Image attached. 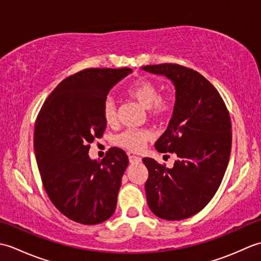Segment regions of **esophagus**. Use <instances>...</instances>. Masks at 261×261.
<instances>
[{
	"label": "esophagus",
	"instance_id": "esophagus-1",
	"mask_svg": "<svg viewBox=\"0 0 261 261\" xmlns=\"http://www.w3.org/2000/svg\"><path fill=\"white\" fill-rule=\"evenodd\" d=\"M129 162L130 164H139L141 163V158L140 157H137V156H129Z\"/></svg>",
	"mask_w": 261,
	"mask_h": 261
}]
</instances>
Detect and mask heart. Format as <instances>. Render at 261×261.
Instances as JSON below:
<instances>
[{
  "mask_svg": "<svg viewBox=\"0 0 261 261\" xmlns=\"http://www.w3.org/2000/svg\"><path fill=\"white\" fill-rule=\"evenodd\" d=\"M126 95L134 98L143 109L149 111V116L154 120L166 119L173 113L174 102L171 98L160 96L159 87L145 79L138 80L126 88ZM105 123L114 125L116 122V105L111 97H108L102 108ZM151 139L150 132L147 130H125L115 137L114 143L126 150L139 152L146 142Z\"/></svg>",
  "mask_w": 261,
  "mask_h": 261,
  "instance_id": "obj_1",
  "label": "heart"
}]
</instances>
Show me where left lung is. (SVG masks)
<instances>
[{"label":"left lung","instance_id":"8db88e82","mask_svg":"<svg viewBox=\"0 0 261 261\" xmlns=\"http://www.w3.org/2000/svg\"><path fill=\"white\" fill-rule=\"evenodd\" d=\"M173 82L176 102L167 130L154 143L176 154L171 168L143 158L149 208L158 218L184 220L206 206L228 167L232 132L229 111L216 88L196 70L177 64L141 67Z\"/></svg>","mask_w":261,"mask_h":261}]
</instances>
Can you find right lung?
<instances>
[{
    "label": "right lung",
    "mask_w": 261,
    "mask_h": 261,
    "mask_svg": "<svg viewBox=\"0 0 261 261\" xmlns=\"http://www.w3.org/2000/svg\"><path fill=\"white\" fill-rule=\"evenodd\" d=\"M131 68H88L68 76L50 93L35 125V152L43 187L53 204L77 223H102L114 213L126 153L111 148L102 160L90 145L107 127L102 108Z\"/></svg>",
    "instance_id": "obj_1"
}]
</instances>
